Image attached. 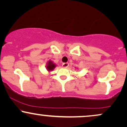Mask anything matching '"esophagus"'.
I'll use <instances>...</instances> for the list:
<instances>
[{"instance_id":"obj_1","label":"esophagus","mask_w":127,"mask_h":127,"mask_svg":"<svg viewBox=\"0 0 127 127\" xmlns=\"http://www.w3.org/2000/svg\"><path fill=\"white\" fill-rule=\"evenodd\" d=\"M62 66H63V67H64V68L68 67V63H64L62 64Z\"/></svg>"}]
</instances>
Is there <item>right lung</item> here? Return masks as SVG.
Masks as SVG:
<instances>
[{"label": "right lung", "instance_id": "1", "mask_svg": "<svg viewBox=\"0 0 127 127\" xmlns=\"http://www.w3.org/2000/svg\"><path fill=\"white\" fill-rule=\"evenodd\" d=\"M57 67V65L52 62V60H49V61H48L47 63H46V68L47 71L49 73H50L52 71H53L54 70V68Z\"/></svg>", "mask_w": 127, "mask_h": 127}]
</instances>
